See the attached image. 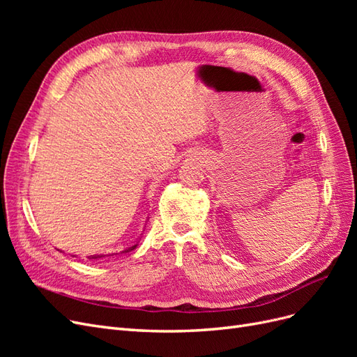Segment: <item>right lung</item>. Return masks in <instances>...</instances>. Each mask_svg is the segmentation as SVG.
I'll use <instances>...</instances> for the list:
<instances>
[{"instance_id": "add662e5", "label": "right lung", "mask_w": 357, "mask_h": 357, "mask_svg": "<svg viewBox=\"0 0 357 357\" xmlns=\"http://www.w3.org/2000/svg\"><path fill=\"white\" fill-rule=\"evenodd\" d=\"M137 245H138V241L134 243L132 245L126 247L125 250H122L121 253H129V252H132ZM59 252H61V250H59ZM113 255H119V253H112V255H91V256H88V259H93V261H96V259H102V257H105V256H113ZM71 256H73V257H77V255H71Z\"/></svg>"}]
</instances>
